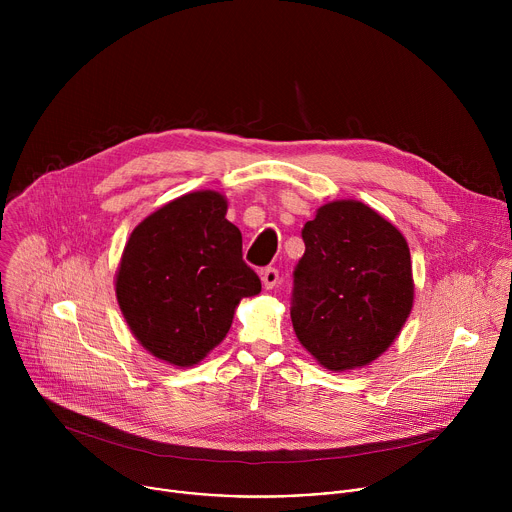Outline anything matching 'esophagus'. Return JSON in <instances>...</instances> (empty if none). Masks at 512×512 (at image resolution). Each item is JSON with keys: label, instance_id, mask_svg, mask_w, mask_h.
Segmentation results:
<instances>
[{"label": "esophagus", "instance_id": "1", "mask_svg": "<svg viewBox=\"0 0 512 512\" xmlns=\"http://www.w3.org/2000/svg\"><path fill=\"white\" fill-rule=\"evenodd\" d=\"M261 281H263V287H265V289H273V287L277 285V281H279V271L273 269V267L265 269L263 275H261Z\"/></svg>", "mask_w": 512, "mask_h": 512}]
</instances>
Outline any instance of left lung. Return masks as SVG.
<instances>
[{
    "instance_id": "1",
    "label": "left lung",
    "mask_w": 512,
    "mask_h": 512,
    "mask_svg": "<svg viewBox=\"0 0 512 512\" xmlns=\"http://www.w3.org/2000/svg\"><path fill=\"white\" fill-rule=\"evenodd\" d=\"M291 324L300 344L334 373L362 369L397 340L413 300L401 231L369 204L332 200L302 231Z\"/></svg>"
}]
</instances>
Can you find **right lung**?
Here are the masks:
<instances>
[{
  "instance_id": "1",
  "label": "right lung",
  "mask_w": 512,
  "mask_h": 512,
  "mask_svg": "<svg viewBox=\"0 0 512 512\" xmlns=\"http://www.w3.org/2000/svg\"><path fill=\"white\" fill-rule=\"evenodd\" d=\"M227 196L196 190L154 210L133 229L115 273V296L135 340L176 369L221 344L243 298L261 281L243 261Z\"/></svg>"
}]
</instances>
